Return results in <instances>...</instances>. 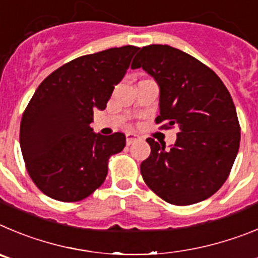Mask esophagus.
<instances>
[{
	"mask_svg": "<svg viewBox=\"0 0 258 258\" xmlns=\"http://www.w3.org/2000/svg\"><path fill=\"white\" fill-rule=\"evenodd\" d=\"M138 139H140V138H139V135L134 134V132H128V134L126 135V143H127V145H131V144L134 143V141L138 140Z\"/></svg>",
	"mask_w": 258,
	"mask_h": 258,
	"instance_id": "34e87169",
	"label": "esophagus"
}]
</instances>
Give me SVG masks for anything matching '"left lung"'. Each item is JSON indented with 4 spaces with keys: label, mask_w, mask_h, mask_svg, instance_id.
Masks as SVG:
<instances>
[{
    "label": "left lung",
    "mask_w": 258,
    "mask_h": 258,
    "mask_svg": "<svg viewBox=\"0 0 258 258\" xmlns=\"http://www.w3.org/2000/svg\"><path fill=\"white\" fill-rule=\"evenodd\" d=\"M154 77L161 89L162 128L180 127L175 145L146 141L150 155L141 163L145 184L167 203L189 206L213 196L229 177L239 150L235 105L219 76L198 59L167 45L140 50L131 64Z\"/></svg>",
    "instance_id": "left-lung-1"
}]
</instances>
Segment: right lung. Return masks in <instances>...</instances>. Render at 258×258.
I'll return each mask as SVG.
<instances>
[{"instance_id":"add662e5","label":"right lung","mask_w":258,"mask_h":258,"mask_svg":"<svg viewBox=\"0 0 258 258\" xmlns=\"http://www.w3.org/2000/svg\"><path fill=\"white\" fill-rule=\"evenodd\" d=\"M139 47L122 46L83 55L42 81L20 122L25 168L43 194L78 202L100 187L108 161L126 146V136L94 134V109H105Z\"/></svg>"}]
</instances>
